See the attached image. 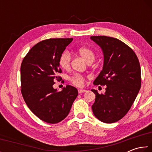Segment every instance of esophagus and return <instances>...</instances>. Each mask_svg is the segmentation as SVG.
<instances>
[{
    "mask_svg": "<svg viewBox=\"0 0 152 152\" xmlns=\"http://www.w3.org/2000/svg\"><path fill=\"white\" fill-rule=\"evenodd\" d=\"M86 92V90H84V89H79L78 90V92L80 94L83 93V92Z\"/></svg>",
    "mask_w": 152,
    "mask_h": 152,
    "instance_id": "34e87169",
    "label": "esophagus"
}]
</instances>
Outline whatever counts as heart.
<instances>
[{"instance_id": "b5f03b06", "label": "heart", "mask_w": 152, "mask_h": 152, "mask_svg": "<svg viewBox=\"0 0 152 152\" xmlns=\"http://www.w3.org/2000/svg\"><path fill=\"white\" fill-rule=\"evenodd\" d=\"M78 53L88 64L92 63L95 59V54L94 51L88 48H80L78 50ZM71 60L72 56L70 52L68 51H64L61 53L60 57H59V65L64 70H68L70 67ZM70 80L75 86H81L83 85L84 78L80 74H76L70 77Z\"/></svg>"}]
</instances>
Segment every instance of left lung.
Masks as SVG:
<instances>
[{
	"label": "left lung",
	"mask_w": 152,
	"mask_h": 152,
	"mask_svg": "<svg viewBox=\"0 0 152 152\" xmlns=\"http://www.w3.org/2000/svg\"><path fill=\"white\" fill-rule=\"evenodd\" d=\"M91 39L101 48L102 70L94 80V85L106 86L104 94L96 95L92 109L101 121L113 123L127 114L141 88V68L138 58L131 48L116 38L91 36Z\"/></svg>",
	"instance_id": "1"
}]
</instances>
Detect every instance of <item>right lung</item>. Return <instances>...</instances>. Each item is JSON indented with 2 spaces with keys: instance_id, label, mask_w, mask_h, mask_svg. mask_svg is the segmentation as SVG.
I'll list each match as a JSON object with an SVG mask.
<instances>
[{
  "instance_id": "right-lung-1",
  "label": "right lung",
  "mask_w": 152,
  "mask_h": 152,
  "mask_svg": "<svg viewBox=\"0 0 152 152\" xmlns=\"http://www.w3.org/2000/svg\"><path fill=\"white\" fill-rule=\"evenodd\" d=\"M72 38H56L35 45L20 66L21 93L29 109L46 123H59L68 116L78 96L75 87L67 85L58 92L54 80L61 72L58 60Z\"/></svg>"
}]
</instances>
